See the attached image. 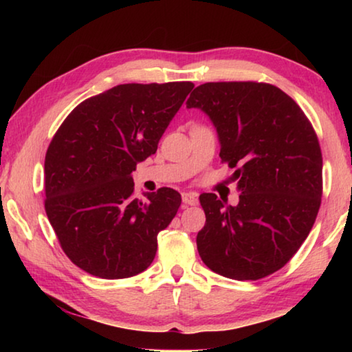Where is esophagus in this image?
<instances>
[{
  "label": "esophagus",
  "mask_w": 352,
  "mask_h": 352,
  "mask_svg": "<svg viewBox=\"0 0 352 352\" xmlns=\"http://www.w3.org/2000/svg\"><path fill=\"white\" fill-rule=\"evenodd\" d=\"M182 199H183L184 205H190V206L197 205V201H199L197 194H195V192H183Z\"/></svg>",
  "instance_id": "1"
}]
</instances>
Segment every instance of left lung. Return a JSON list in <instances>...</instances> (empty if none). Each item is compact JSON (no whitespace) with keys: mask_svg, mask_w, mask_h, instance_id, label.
Here are the masks:
<instances>
[{"mask_svg":"<svg viewBox=\"0 0 352 352\" xmlns=\"http://www.w3.org/2000/svg\"><path fill=\"white\" fill-rule=\"evenodd\" d=\"M188 109L211 118L222 163L236 169L239 204L201 194L206 223L197 250L208 269L247 281L287 264L311 233L323 194V158L305 111L264 82H208Z\"/></svg>","mask_w":352,"mask_h":352,"instance_id":"obj_1","label":"left lung"}]
</instances>
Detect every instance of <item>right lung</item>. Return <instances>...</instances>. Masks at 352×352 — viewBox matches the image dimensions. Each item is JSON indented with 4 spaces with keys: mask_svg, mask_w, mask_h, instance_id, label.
I'll use <instances>...</instances> for the list:
<instances>
[{
    "mask_svg": "<svg viewBox=\"0 0 352 352\" xmlns=\"http://www.w3.org/2000/svg\"><path fill=\"white\" fill-rule=\"evenodd\" d=\"M192 82L124 83L69 113L45 157V211L65 254L93 276L144 272L157 236L180 208L177 190L135 199L132 172L157 152L160 138Z\"/></svg>",
    "mask_w": 352,
    "mask_h": 352,
    "instance_id": "obj_1",
    "label": "right lung"
}]
</instances>
